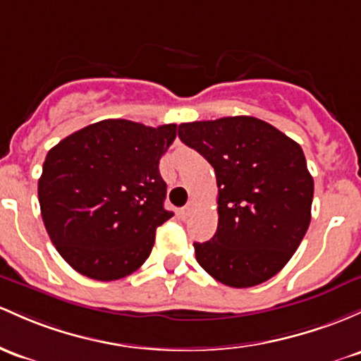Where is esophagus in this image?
Segmentation results:
<instances>
[{
	"label": "esophagus",
	"instance_id": "34e87169",
	"mask_svg": "<svg viewBox=\"0 0 361 361\" xmlns=\"http://www.w3.org/2000/svg\"><path fill=\"white\" fill-rule=\"evenodd\" d=\"M193 211H195V202H188V204L180 211V216L183 217V219H187V217L192 216Z\"/></svg>",
	"mask_w": 361,
	"mask_h": 361
}]
</instances>
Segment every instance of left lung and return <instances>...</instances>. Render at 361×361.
Returning a JSON list of instances; mask_svg holds the SVG:
<instances>
[{"instance_id": "1", "label": "left lung", "mask_w": 361, "mask_h": 361, "mask_svg": "<svg viewBox=\"0 0 361 361\" xmlns=\"http://www.w3.org/2000/svg\"><path fill=\"white\" fill-rule=\"evenodd\" d=\"M178 137L209 161L219 188L217 231L193 243L197 262L231 288L271 279L310 224L314 178L302 147L253 116L181 123Z\"/></svg>"}]
</instances>
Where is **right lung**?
<instances>
[{
	"instance_id": "add662e5",
	"label": "right lung",
	"mask_w": 361,
	"mask_h": 361,
	"mask_svg": "<svg viewBox=\"0 0 361 361\" xmlns=\"http://www.w3.org/2000/svg\"><path fill=\"white\" fill-rule=\"evenodd\" d=\"M174 138L176 125L102 120L47 152L37 187L41 216L75 271L116 281L147 260L156 229L173 217L159 159Z\"/></svg>"
}]
</instances>
